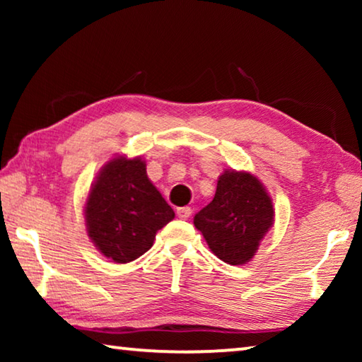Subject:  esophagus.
I'll use <instances>...</instances> for the list:
<instances>
[{
	"label": "esophagus",
	"mask_w": 362,
	"mask_h": 362,
	"mask_svg": "<svg viewBox=\"0 0 362 362\" xmlns=\"http://www.w3.org/2000/svg\"><path fill=\"white\" fill-rule=\"evenodd\" d=\"M189 216H192V209H189V207H179V209H177V217L179 218L187 220Z\"/></svg>",
	"instance_id": "esophagus-1"
}]
</instances>
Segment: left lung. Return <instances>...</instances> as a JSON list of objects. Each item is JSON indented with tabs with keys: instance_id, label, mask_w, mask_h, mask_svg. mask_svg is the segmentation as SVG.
<instances>
[{
	"instance_id": "obj_1",
	"label": "left lung",
	"mask_w": 362,
	"mask_h": 362,
	"mask_svg": "<svg viewBox=\"0 0 362 362\" xmlns=\"http://www.w3.org/2000/svg\"><path fill=\"white\" fill-rule=\"evenodd\" d=\"M274 209L265 187L249 173L225 170L216 196L193 218L207 246L228 265H243L255 255L272 228Z\"/></svg>"
}]
</instances>
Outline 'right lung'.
Here are the masks:
<instances>
[{
	"label": "right lung",
	"instance_id": "obj_1",
	"mask_svg": "<svg viewBox=\"0 0 362 362\" xmlns=\"http://www.w3.org/2000/svg\"><path fill=\"white\" fill-rule=\"evenodd\" d=\"M88 235L116 263L139 259L153 246L156 231L175 217L146 177L140 158H113L97 175L84 207Z\"/></svg>",
	"mask_w": 362,
	"mask_h": 362
}]
</instances>
